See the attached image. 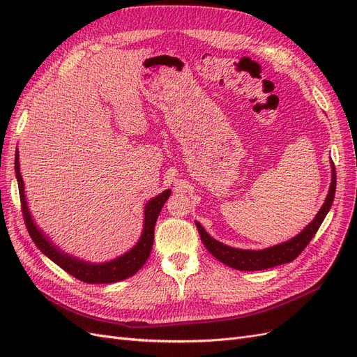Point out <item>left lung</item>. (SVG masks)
I'll return each instance as SVG.
<instances>
[{
    "instance_id": "1",
    "label": "left lung",
    "mask_w": 357,
    "mask_h": 357,
    "mask_svg": "<svg viewBox=\"0 0 357 357\" xmlns=\"http://www.w3.org/2000/svg\"><path fill=\"white\" fill-rule=\"evenodd\" d=\"M331 164H332L331 165L332 181H331L325 204L321 205V208L316 214V218L311 220V223H308L304 229L294 236V238L273 247L262 248V250H243V248L229 247L218 240H214L213 236L208 235V232L202 228L201 223L195 222L202 244L207 247V250L218 259V261L231 268L240 269V271H259V269H268L277 265L291 262L308 245V243L311 241L312 236L316 235L321 222L325 220L326 214L332 207L333 197H335V186H337V176H335L333 162H331Z\"/></svg>"
}]
</instances>
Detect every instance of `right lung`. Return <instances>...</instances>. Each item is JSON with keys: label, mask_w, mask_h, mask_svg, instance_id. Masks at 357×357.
<instances>
[{"label": "right lung", "mask_w": 357, "mask_h": 357, "mask_svg": "<svg viewBox=\"0 0 357 357\" xmlns=\"http://www.w3.org/2000/svg\"><path fill=\"white\" fill-rule=\"evenodd\" d=\"M15 172H16L17 186H19L20 204H22L24 219H25V225L31 238L40 248V252L45 253V256H47L50 261H53L58 266H61L63 271H67L73 277L79 278L83 283H91V284L117 283L134 275L138 269L146 264L147 257L150 256V252H152V247H153L155 225L158 220V215L171 195L169 189L159 193L158 197L152 198L144 205L143 232L131 250H128L126 253L112 259L109 262L92 264L61 250V248L56 244H53V241L49 238V236L41 231V228H38L36 225L28 208L24 178H22V174H20L19 152H16L15 155Z\"/></svg>", "instance_id": "obj_1"}]
</instances>
